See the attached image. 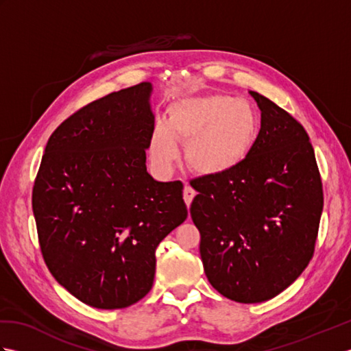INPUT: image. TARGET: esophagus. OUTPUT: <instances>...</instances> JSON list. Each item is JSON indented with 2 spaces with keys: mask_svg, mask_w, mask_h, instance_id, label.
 Instances as JSON below:
<instances>
[{
  "mask_svg": "<svg viewBox=\"0 0 351 351\" xmlns=\"http://www.w3.org/2000/svg\"><path fill=\"white\" fill-rule=\"evenodd\" d=\"M195 196H196V191L193 190L190 185H185V187H184V200H185V204H187V206L191 205V200L195 199Z\"/></svg>",
  "mask_w": 351,
  "mask_h": 351,
  "instance_id": "1",
  "label": "esophagus"
}]
</instances>
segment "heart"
Wrapping results in <instances>:
<instances>
[{"label": "heart", "instance_id": "heart-1", "mask_svg": "<svg viewBox=\"0 0 351 351\" xmlns=\"http://www.w3.org/2000/svg\"><path fill=\"white\" fill-rule=\"evenodd\" d=\"M258 134L252 104L219 93L185 95L170 104L167 122L155 123L151 152L156 166L167 169L178 156V143H184L189 169L215 176L241 166Z\"/></svg>", "mask_w": 351, "mask_h": 351}]
</instances>
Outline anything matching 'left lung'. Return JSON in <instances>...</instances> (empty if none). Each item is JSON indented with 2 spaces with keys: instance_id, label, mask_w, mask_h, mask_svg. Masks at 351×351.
I'll return each mask as SVG.
<instances>
[{
  "instance_id": "left-lung-1",
  "label": "left lung",
  "mask_w": 351,
  "mask_h": 351,
  "mask_svg": "<svg viewBox=\"0 0 351 351\" xmlns=\"http://www.w3.org/2000/svg\"><path fill=\"white\" fill-rule=\"evenodd\" d=\"M261 110L241 166L196 180L190 206L211 285L238 303L270 300L314 256L323 182L308 132L288 111L250 92Z\"/></svg>"
}]
</instances>
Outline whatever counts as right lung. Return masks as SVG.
<instances>
[{
	"label": "right lung",
	"mask_w": 351,
	"mask_h": 351,
	"mask_svg": "<svg viewBox=\"0 0 351 351\" xmlns=\"http://www.w3.org/2000/svg\"><path fill=\"white\" fill-rule=\"evenodd\" d=\"M151 83L87 104L51 134L33 187L42 256L56 280L98 309L151 291L155 250L187 219L181 181L146 170Z\"/></svg>",
	"instance_id": "obj_1"
}]
</instances>
